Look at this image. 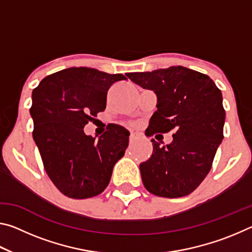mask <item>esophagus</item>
I'll use <instances>...</instances> for the list:
<instances>
[{"mask_svg":"<svg viewBox=\"0 0 252 252\" xmlns=\"http://www.w3.org/2000/svg\"><path fill=\"white\" fill-rule=\"evenodd\" d=\"M135 139H136V134L135 133H131L130 134V142H133Z\"/></svg>","mask_w":252,"mask_h":252,"instance_id":"34e87169","label":"esophagus"}]
</instances>
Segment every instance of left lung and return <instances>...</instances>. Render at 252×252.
<instances>
[{
	"instance_id": "8db88e82",
	"label": "left lung",
	"mask_w": 252,
	"mask_h": 252,
	"mask_svg": "<svg viewBox=\"0 0 252 252\" xmlns=\"http://www.w3.org/2000/svg\"><path fill=\"white\" fill-rule=\"evenodd\" d=\"M126 76L158 96L146 135L174 132L173 141L165 147L151 140L152 156L140 164L143 186L158 197L190 194L210 171L223 139L221 91L208 75L181 65Z\"/></svg>"
}]
</instances>
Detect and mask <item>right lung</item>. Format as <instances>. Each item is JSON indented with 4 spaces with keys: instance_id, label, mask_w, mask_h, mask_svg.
Segmentation results:
<instances>
[{
    "instance_id": "obj_1",
    "label": "right lung",
    "mask_w": 252,
    "mask_h": 252,
    "mask_svg": "<svg viewBox=\"0 0 252 252\" xmlns=\"http://www.w3.org/2000/svg\"><path fill=\"white\" fill-rule=\"evenodd\" d=\"M122 80L123 74L70 67L45 76L32 92L33 139L51 181L66 197L103 192L125 156L130 133L123 126L110 123L99 140L83 131L104 111L111 85Z\"/></svg>"
}]
</instances>
